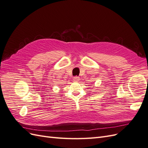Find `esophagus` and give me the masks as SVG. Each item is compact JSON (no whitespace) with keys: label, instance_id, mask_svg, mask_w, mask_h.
Listing matches in <instances>:
<instances>
[{"label":"esophagus","instance_id":"esophagus-1","mask_svg":"<svg viewBox=\"0 0 148 148\" xmlns=\"http://www.w3.org/2000/svg\"><path fill=\"white\" fill-rule=\"evenodd\" d=\"M79 77H73V82H79Z\"/></svg>","mask_w":148,"mask_h":148}]
</instances>
